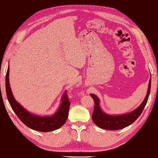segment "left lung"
Returning a JSON list of instances; mask_svg holds the SVG:
<instances>
[{
	"label": "left lung",
	"mask_w": 158,
	"mask_h": 158,
	"mask_svg": "<svg viewBox=\"0 0 158 158\" xmlns=\"http://www.w3.org/2000/svg\"><path fill=\"white\" fill-rule=\"evenodd\" d=\"M151 78L149 80V88H148L147 94L144 98L143 102L136 110L126 114L119 116H110L103 112L99 106V102L98 98L95 95L91 94L92 98L94 100V110L92 114V119L93 122L98 127L105 130H121L125 127L133 123L143 111L144 106H146L148 101V98L150 94L151 91Z\"/></svg>",
	"instance_id": "left-lung-1"
}]
</instances>
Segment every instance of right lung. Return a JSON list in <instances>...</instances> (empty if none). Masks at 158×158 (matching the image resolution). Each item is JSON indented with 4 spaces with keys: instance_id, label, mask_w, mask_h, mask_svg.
I'll use <instances>...</instances> for the list:
<instances>
[{
    "instance_id": "add662e5",
    "label": "right lung",
    "mask_w": 158,
    "mask_h": 158,
    "mask_svg": "<svg viewBox=\"0 0 158 158\" xmlns=\"http://www.w3.org/2000/svg\"><path fill=\"white\" fill-rule=\"evenodd\" d=\"M9 67L6 73L5 88L8 101L13 110L15 112L20 120L27 127L34 130L44 131H51L56 130L62 127L68 117L70 102L67 96V91L64 93L62 98V104L55 114L52 117H38L31 114L15 100L13 96L9 80Z\"/></svg>"
}]
</instances>
